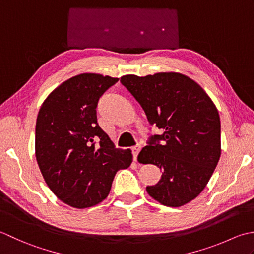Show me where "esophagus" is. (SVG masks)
Masks as SVG:
<instances>
[{
  "mask_svg": "<svg viewBox=\"0 0 254 254\" xmlns=\"http://www.w3.org/2000/svg\"><path fill=\"white\" fill-rule=\"evenodd\" d=\"M140 150H141V146H140V144H136V146L131 148V151H132V156H133V160H134V161H137L138 153L140 152Z\"/></svg>",
  "mask_w": 254,
  "mask_h": 254,
  "instance_id": "34e87169",
  "label": "esophagus"
}]
</instances>
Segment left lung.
Returning <instances> with one entry per match:
<instances>
[{"instance_id": "8db88e82", "label": "left lung", "mask_w": 254, "mask_h": 254, "mask_svg": "<svg viewBox=\"0 0 254 254\" xmlns=\"http://www.w3.org/2000/svg\"><path fill=\"white\" fill-rule=\"evenodd\" d=\"M161 134L149 137L138 160L162 170L147 192L159 203L180 207L200 194L220 158V118L199 84L175 72L121 77Z\"/></svg>"}]
</instances>
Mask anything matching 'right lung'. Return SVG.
<instances>
[{
    "mask_svg": "<svg viewBox=\"0 0 254 254\" xmlns=\"http://www.w3.org/2000/svg\"><path fill=\"white\" fill-rule=\"evenodd\" d=\"M117 77L83 73L64 82L41 105L35 150L40 172L57 197L87 208L107 197L117 171L132 161L98 126L96 107Z\"/></svg>",
    "mask_w": 254,
    "mask_h": 254,
    "instance_id": "obj_1",
    "label": "right lung"
}]
</instances>
